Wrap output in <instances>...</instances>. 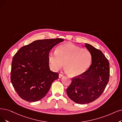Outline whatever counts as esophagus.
Here are the masks:
<instances>
[{"label": "esophagus", "instance_id": "esophagus-1", "mask_svg": "<svg viewBox=\"0 0 122 122\" xmlns=\"http://www.w3.org/2000/svg\"><path fill=\"white\" fill-rule=\"evenodd\" d=\"M62 76H64V75H63L62 74H59V78H61V77H62Z\"/></svg>", "mask_w": 122, "mask_h": 122}]
</instances>
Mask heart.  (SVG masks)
<instances>
[{
  "label": "heart",
  "mask_w": 122,
  "mask_h": 122,
  "mask_svg": "<svg viewBox=\"0 0 122 122\" xmlns=\"http://www.w3.org/2000/svg\"><path fill=\"white\" fill-rule=\"evenodd\" d=\"M48 60L53 71L60 70L64 63L66 70L72 77L80 76L90 66L92 57L90 52L71 43L58 46L56 51H51Z\"/></svg>",
  "instance_id": "obj_1"
}]
</instances>
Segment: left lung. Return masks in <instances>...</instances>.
Listing matches in <instances>:
<instances>
[{
    "instance_id": "left-lung-1",
    "label": "left lung",
    "mask_w": 122,
    "mask_h": 122,
    "mask_svg": "<svg viewBox=\"0 0 122 122\" xmlns=\"http://www.w3.org/2000/svg\"><path fill=\"white\" fill-rule=\"evenodd\" d=\"M92 55V63L82 75L72 79L66 93L71 100L79 104H88L99 98L108 84L110 65L100 50L85 43Z\"/></svg>"
}]
</instances>
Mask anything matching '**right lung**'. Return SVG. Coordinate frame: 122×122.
I'll return each mask as SVG.
<instances>
[{
  "label": "right lung",
  "mask_w": 122,
  "mask_h": 122,
  "mask_svg": "<svg viewBox=\"0 0 122 122\" xmlns=\"http://www.w3.org/2000/svg\"><path fill=\"white\" fill-rule=\"evenodd\" d=\"M62 38L37 40L21 47L12 58L10 80L19 96L33 102L44 98L59 74L50 71L48 55Z\"/></svg>",
  "instance_id": "add662e5"
}]
</instances>
